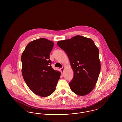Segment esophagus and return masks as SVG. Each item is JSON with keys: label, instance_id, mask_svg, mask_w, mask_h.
Wrapping results in <instances>:
<instances>
[{"label": "esophagus", "instance_id": "obj_1", "mask_svg": "<svg viewBox=\"0 0 122 122\" xmlns=\"http://www.w3.org/2000/svg\"><path fill=\"white\" fill-rule=\"evenodd\" d=\"M64 67H63L62 68H61L60 69L61 71L62 72H63H63H64Z\"/></svg>", "mask_w": 122, "mask_h": 122}]
</instances>
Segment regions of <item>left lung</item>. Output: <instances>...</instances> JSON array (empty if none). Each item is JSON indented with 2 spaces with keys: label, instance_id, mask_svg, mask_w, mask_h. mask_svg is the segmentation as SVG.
<instances>
[{
  "label": "left lung",
  "instance_id": "obj_1",
  "mask_svg": "<svg viewBox=\"0 0 122 122\" xmlns=\"http://www.w3.org/2000/svg\"><path fill=\"white\" fill-rule=\"evenodd\" d=\"M58 46L67 53L74 76L69 83L71 91L79 96L90 93L96 86L101 70L98 49L92 39L77 35L59 41Z\"/></svg>",
  "mask_w": 122,
  "mask_h": 122
}]
</instances>
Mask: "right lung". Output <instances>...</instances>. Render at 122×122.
<instances>
[{"instance_id":"add662e5","label":"right lung","mask_w":122,"mask_h":122,"mask_svg":"<svg viewBox=\"0 0 122 122\" xmlns=\"http://www.w3.org/2000/svg\"><path fill=\"white\" fill-rule=\"evenodd\" d=\"M53 42L42 38L30 42L21 55L22 73L30 90L42 97L55 90L61 74L52 69L50 53Z\"/></svg>"}]
</instances>
